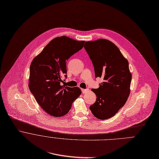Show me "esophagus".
<instances>
[{"instance_id":"34e87169","label":"esophagus","mask_w":159,"mask_h":159,"mask_svg":"<svg viewBox=\"0 0 159 159\" xmlns=\"http://www.w3.org/2000/svg\"><path fill=\"white\" fill-rule=\"evenodd\" d=\"M82 93L84 94V93H86L89 92V89H82Z\"/></svg>"}]
</instances>
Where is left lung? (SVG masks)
Listing matches in <instances>:
<instances>
[{
    "mask_svg": "<svg viewBox=\"0 0 159 159\" xmlns=\"http://www.w3.org/2000/svg\"><path fill=\"white\" fill-rule=\"evenodd\" d=\"M84 48L92 61L96 77L103 79L98 89H92L97 98L90 109L97 119L106 120L117 113L129 95L132 75L128 61L119 48L106 39L85 42Z\"/></svg>",
    "mask_w": 159,
    "mask_h": 159,
    "instance_id": "obj_1",
    "label": "left lung"
}]
</instances>
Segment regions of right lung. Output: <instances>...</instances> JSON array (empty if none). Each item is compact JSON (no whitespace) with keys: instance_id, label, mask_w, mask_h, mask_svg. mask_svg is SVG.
<instances>
[{"instance_id":"1","label":"right lung","mask_w":159,"mask_h":159,"mask_svg":"<svg viewBox=\"0 0 159 159\" xmlns=\"http://www.w3.org/2000/svg\"><path fill=\"white\" fill-rule=\"evenodd\" d=\"M84 40L67 36L52 40L36 56L30 66L29 88L39 105L49 115L62 117L69 112L72 102L81 95L79 87L61 85L67 77L66 61L84 47Z\"/></svg>"}]
</instances>
